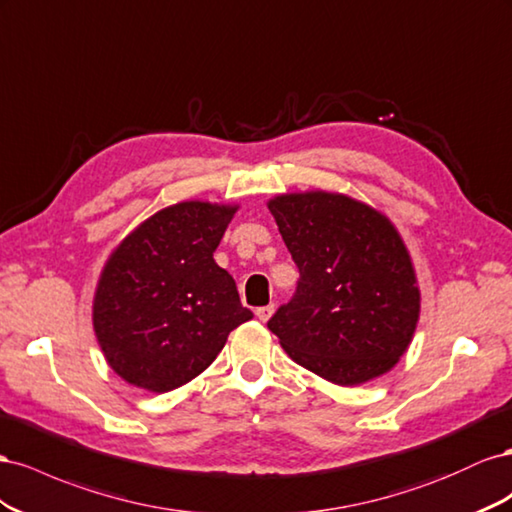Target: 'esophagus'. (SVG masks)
Listing matches in <instances>:
<instances>
[{"label":"esophagus","instance_id":"esophagus-1","mask_svg":"<svg viewBox=\"0 0 512 512\" xmlns=\"http://www.w3.org/2000/svg\"><path fill=\"white\" fill-rule=\"evenodd\" d=\"M272 313H274V304H268V306H259V309L255 311V315H257V319H259V321H268Z\"/></svg>","mask_w":512,"mask_h":512}]
</instances>
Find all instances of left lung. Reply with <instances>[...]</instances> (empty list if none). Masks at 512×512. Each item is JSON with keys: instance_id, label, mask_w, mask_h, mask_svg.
I'll list each match as a JSON object with an SVG mask.
<instances>
[{"instance_id": "1", "label": "left lung", "mask_w": 512, "mask_h": 512, "mask_svg": "<svg viewBox=\"0 0 512 512\" xmlns=\"http://www.w3.org/2000/svg\"><path fill=\"white\" fill-rule=\"evenodd\" d=\"M268 208L300 279L268 328L289 358L339 386L388 373L410 345L420 291L399 231L367 203L291 193Z\"/></svg>"}]
</instances>
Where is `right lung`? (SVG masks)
Returning <instances> with one entry per match:
<instances>
[{
	"label": "right lung",
	"instance_id": "right-lung-1",
	"mask_svg": "<svg viewBox=\"0 0 512 512\" xmlns=\"http://www.w3.org/2000/svg\"><path fill=\"white\" fill-rule=\"evenodd\" d=\"M238 206L182 201L156 212L109 257L94 296V332L128 384L169 392L221 354L253 313L214 261Z\"/></svg>",
	"mask_w": 512,
	"mask_h": 512
}]
</instances>
